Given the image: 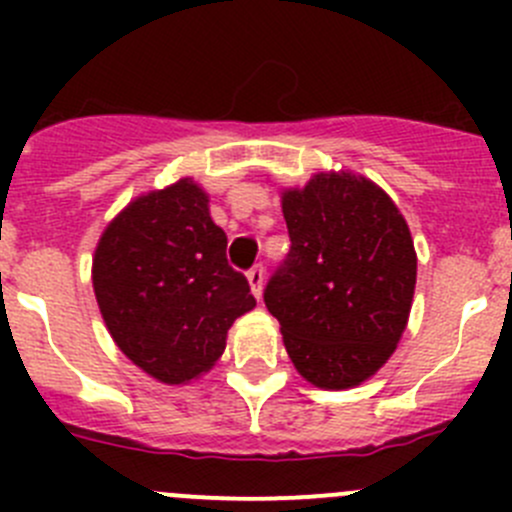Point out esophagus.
Listing matches in <instances>:
<instances>
[{
    "label": "esophagus",
    "mask_w": 512,
    "mask_h": 512,
    "mask_svg": "<svg viewBox=\"0 0 512 512\" xmlns=\"http://www.w3.org/2000/svg\"><path fill=\"white\" fill-rule=\"evenodd\" d=\"M247 280H250L252 294H255L257 299H262V287H265V267L262 265L252 267V270L247 272Z\"/></svg>",
    "instance_id": "34e87169"
}]
</instances>
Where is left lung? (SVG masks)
<instances>
[{
  "mask_svg": "<svg viewBox=\"0 0 512 512\" xmlns=\"http://www.w3.org/2000/svg\"><path fill=\"white\" fill-rule=\"evenodd\" d=\"M292 247L265 287L294 369L352 389L386 364L409 322L416 250L394 200L354 173L282 193Z\"/></svg>",
  "mask_w": 512,
  "mask_h": 512,
  "instance_id": "obj_1",
  "label": "left lung"
}]
</instances>
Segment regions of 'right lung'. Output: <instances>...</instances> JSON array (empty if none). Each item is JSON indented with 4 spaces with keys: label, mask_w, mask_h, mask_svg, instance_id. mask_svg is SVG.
I'll return each instance as SVG.
<instances>
[{
    "label": "right lung",
    "mask_w": 512,
    "mask_h": 512,
    "mask_svg": "<svg viewBox=\"0 0 512 512\" xmlns=\"http://www.w3.org/2000/svg\"><path fill=\"white\" fill-rule=\"evenodd\" d=\"M225 247L208 193L190 178L128 203L98 240L91 277L103 322L116 347L163 384L205 374L232 322L255 307Z\"/></svg>",
    "instance_id": "add662e5"
}]
</instances>
